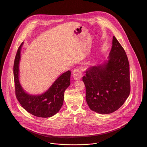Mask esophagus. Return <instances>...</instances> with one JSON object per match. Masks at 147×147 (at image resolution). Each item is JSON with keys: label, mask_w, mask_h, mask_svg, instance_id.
I'll return each mask as SVG.
<instances>
[{"label": "esophagus", "mask_w": 147, "mask_h": 147, "mask_svg": "<svg viewBox=\"0 0 147 147\" xmlns=\"http://www.w3.org/2000/svg\"><path fill=\"white\" fill-rule=\"evenodd\" d=\"M82 72L79 68H75L73 71V76L76 80H79L82 77Z\"/></svg>", "instance_id": "1"}]
</instances>
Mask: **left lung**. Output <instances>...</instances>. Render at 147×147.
Masks as SVG:
<instances>
[{
  "label": "left lung",
  "mask_w": 147,
  "mask_h": 147,
  "mask_svg": "<svg viewBox=\"0 0 147 147\" xmlns=\"http://www.w3.org/2000/svg\"><path fill=\"white\" fill-rule=\"evenodd\" d=\"M85 73L83 81L91 110L109 114L124 104L131 91L129 64L125 49L115 36L107 62L89 68Z\"/></svg>",
  "instance_id": "obj_1"
}]
</instances>
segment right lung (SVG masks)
Instances as JSON below:
<instances>
[{
    "instance_id": "add662e5",
    "label": "right lung",
    "mask_w": 147,
    "mask_h": 147,
    "mask_svg": "<svg viewBox=\"0 0 147 147\" xmlns=\"http://www.w3.org/2000/svg\"><path fill=\"white\" fill-rule=\"evenodd\" d=\"M22 42L18 48L14 63L15 95L22 107L30 113L39 117L47 118L55 115L62 106L64 94L70 85V71L62 74L49 89L41 95H31L22 89L19 81V63Z\"/></svg>"
}]
</instances>
